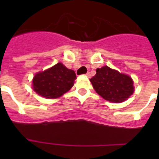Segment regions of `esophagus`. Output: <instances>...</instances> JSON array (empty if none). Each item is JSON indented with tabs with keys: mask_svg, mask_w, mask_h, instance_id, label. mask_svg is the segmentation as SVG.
I'll return each mask as SVG.
<instances>
[{
	"mask_svg": "<svg viewBox=\"0 0 159 159\" xmlns=\"http://www.w3.org/2000/svg\"><path fill=\"white\" fill-rule=\"evenodd\" d=\"M86 75L88 77V78H90V77H91V73L88 72V73H87V74H86Z\"/></svg>",
	"mask_w": 159,
	"mask_h": 159,
	"instance_id": "34e87169",
	"label": "esophagus"
}]
</instances>
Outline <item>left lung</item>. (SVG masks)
I'll return each mask as SVG.
<instances>
[{
	"instance_id": "obj_1",
	"label": "left lung",
	"mask_w": 159,
	"mask_h": 159,
	"mask_svg": "<svg viewBox=\"0 0 159 159\" xmlns=\"http://www.w3.org/2000/svg\"><path fill=\"white\" fill-rule=\"evenodd\" d=\"M90 81L100 96L116 103L127 100L134 92L131 77L107 66L97 68L96 74Z\"/></svg>"
}]
</instances>
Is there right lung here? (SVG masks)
<instances>
[{"mask_svg":"<svg viewBox=\"0 0 159 159\" xmlns=\"http://www.w3.org/2000/svg\"><path fill=\"white\" fill-rule=\"evenodd\" d=\"M75 79V71L58 63L45 71L36 73L32 80V88L46 99H57L72 88Z\"/></svg>","mask_w":159,"mask_h":159,"instance_id":"add662e5","label":"right lung"}]
</instances>
